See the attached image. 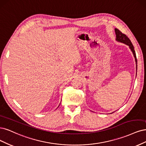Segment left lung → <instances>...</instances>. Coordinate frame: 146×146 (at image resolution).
<instances>
[{"label":"left lung","mask_w":146,"mask_h":146,"mask_svg":"<svg viewBox=\"0 0 146 146\" xmlns=\"http://www.w3.org/2000/svg\"><path fill=\"white\" fill-rule=\"evenodd\" d=\"M115 33H116V40L117 42H121V43L125 44L126 45H127L129 48H130L131 51H132V53L133 54V56L135 57V62H136V70H137V59H136V53H135V51L134 50V46L131 44V42L130 41V40L129 39V37L123 34V33L121 31H120L118 29H115Z\"/></svg>","instance_id":"8db88e82"}]
</instances>
